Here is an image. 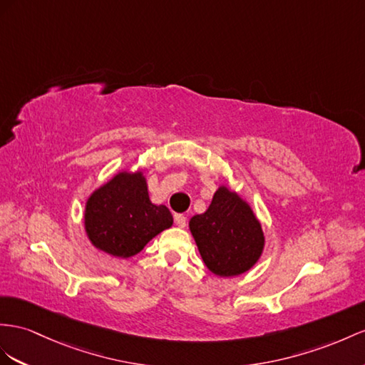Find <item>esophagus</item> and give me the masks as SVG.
Returning a JSON list of instances; mask_svg holds the SVG:
<instances>
[{
	"mask_svg": "<svg viewBox=\"0 0 365 365\" xmlns=\"http://www.w3.org/2000/svg\"><path fill=\"white\" fill-rule=\"evenodd\" d=\"M174 222H175V225L179 227V228H185L186 227V217L183 216V214H175Z\"/></svg>",
	"mask_w": 365,
	"mask_h": 365,
	"instance_id": "34e87169",
	"label": "esophagus"
}]
</instances>
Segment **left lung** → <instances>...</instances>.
Here are the masks:
<instances>
[{"label": "left lung", "mask_w": 365, "mask_h": 365, "mask_svg": "<svg viewBox=\"0 0 365 365\" xmlns=\"http://www.w3.org/2000/svg\"><path fill=\"white\" fill-rule=\"evenodd\" d=\"M190 231L203 264L219 277L250 272L264 253L262 223L250 202L227 185L214 192L207 211L190 219Z\"/></svg>", "instance_id": "left-lung-1"}]
</instances>
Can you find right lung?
<instances>
[{
  "label": "right lung",
  "mask_w": 365,
  "mask_h": 365,
  "mask_svg": "<svg viewBox=\"0 0 365 365\" xmlns=\"http://www.w3.org/2000/svg\"><path fill=\"white\" fill-rule=\"evenodd\" d=\"M85 231L91 244L120 259L138 255L149 240L173 227L165 205L149 199L143 170H121L93 190L86 200Z\"/></svg>",
  "instance_id": "obj_1"
}]
</instances>
